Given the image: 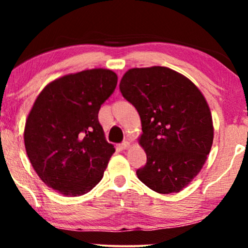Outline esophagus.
I'll list each match as a JSON object with an SVG mask.
<instances>
[{
	"mask_svg": "<svg viewBox=\"0 0 248 248\" xmlns=\"http://www.w3.org/2000/svg\"><path fill=\"white\" fill-rule=\"evenodd\" d=\"M120 147H121V149H128V148H130V142H128V141H124L122 142V143L120 144Z\"/></svg>",
	"mask_w": 248,
	"mask_h": 248,
	"instance_id": "1",
	"label": "esophagus"
}]
</instances>
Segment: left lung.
<instances>
[{"label": "left lung", "mask_w": 248, "mask_h": 248, "mask_svg": "<svg viewBox=\"0 0 248 248\" xmlns=\"http://www.w3.org/2000/svg\"><path fill=\"white\" fill-rule=\"evenodd\" d=\"M120 91L138 109L147 154L136 175L158 193L183 190L205 163L213 142L210 107L193 82L169 67L130 69Z\"/></svg>", "instance_id": "8db88e82"}]
</instances>
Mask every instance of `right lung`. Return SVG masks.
Masks as SVG:
<instances>
[{"label": "right lung", "instance_id": "add662e5", "mask_svg": "<svg viewBox=\"0 0 248 248\" xmlns=\"http://www.w3.org/2000/svg\"><path fill=\"white\" fill-rule=\"evenodd\" d=\"M116 82L113 71L85 70L51 81L37 96L25 121V150L55 191L77 197L101 181L115 148L106 141L98 113Z\"/></svg>", "mask_w": 248, "mask_h": 248}]
</instances>
